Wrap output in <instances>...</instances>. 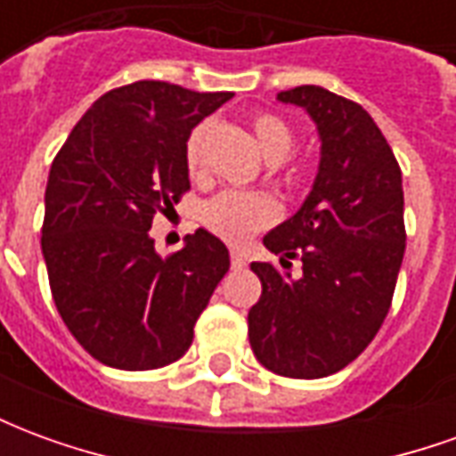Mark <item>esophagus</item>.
<instances>
[{
  "label": "esophagus",
  "instance_id": "esophagus-1",
  "mask_svg": "<svg viewBox=\"0 0 456 456\" xmlns=\"http://www.w3.org/2000/svg\"><path fill=\"white\" fill-rule=\"evenodd\" d=\"M247 266V256L237 251V248H232V268H244Z\"/></svg>",
  "mask_w": 456,
  "mask_h": 456
}]
</instances>
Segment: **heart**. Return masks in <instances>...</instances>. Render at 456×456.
<instances>
[{"instance_id":"heart-1","label":"heart","mask_w":456,"mask_h":456,"mask_svg":"<svg viewBox=\"0 0 456 456\" xmlns=\"http://www.w3.org/2000/svg\"><path fill=\"white\" fill-rule=\"evenodd\" d=\"M208 126L200 124L190 131L185 141V166L190 173L200 170L202 163V139H205ZM254 134L264 156L271 163L283 160L293 151L296 134L286 121L276 114H258L254 117ZM278 215V208L273 200L261 192H239V190H227L217 198H212L202 209V222L227 241H244L258 229L268 227Z\"/></svg>"}]
</instances>
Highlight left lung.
Here are the masks:
<instances>
[{"instance_id":"left-lung-1","label":"left lung","mask_w":456,"mask_h":456,"mask_svg":"<svg viewBox=\"0 0 456 456\" xmlns=\"http://www.w3.org/2000/svg\"><path fill=\"white\" fill-rule=\"evenodd\" d=\"M276 100L315 121L320 163L300 209L264 237L281 266L297 256L303 273L251 264L264 290L248 310V342L268 371L322 379L354 362L388 315L405 254L403 178L362 104L317 85Z\"/></svg>"}]
</instances>
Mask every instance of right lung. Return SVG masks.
<instances>
[{
	"mask_svg": "<svg viewBox=\"0 0 456 456\" xmlns=\"http://www.w3.org/2000/svg\"><path fill=\"white\" fill-rule=\"evenodd\" d=\"M232 93L139 80L102 94L58 151L44 248L55 307L85 352L124 371L173 363L229 271L208 229L160 258L149 229L190 188L185 141Z\"/></svg>",
	"mask_w": 456,
	"mask_h": 456,
	"instance_id": "add662e5",
	"label": "right lung"
}]
</instances>
